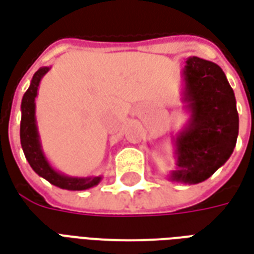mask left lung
Returning a JSON list of instances; mask_svg holds the SVG:
<instances>
[{
  "label": "left lung",
  "instance_id": "8db88e82",
  "mask_svg": "<svg viewBox=\"0 0 254 254\" xmlns=\"http://www.w3.org/2000/svg\"><path fill=\"white\" fill-rule=\"evenodd\" d=\"M182 77L189 121L173 136L176 170L169 178L191 185L208 180L227 162L237 144L240 120L234 91L219 65L189 57Z\"/></svg>",
  "mask_w": 254,
  "mask_h": 254
}]
</instances>
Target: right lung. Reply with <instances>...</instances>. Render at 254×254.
<instances>
[{
  "label": "right lung",
  "mask_w": 254,
  "mask_h": 254,
  "mask_svg": "<svg viewBox=\"0 0 254 254\" xmlns=\"http://www.w3.org/2000/svg\"><path fill=\"white\" fill-rule=\"evenodd\" d=\"M50 70L49 66L38 69L31 80V84L21 100V122H20V141L21 148L24 151L25 159L38 176L47 181L66 190H85L89 188L96 187L102 181L99 177H69L57 171L50 162L47 160L43 152L41 143V136L38 132L35 117V98L42 77Z\"/></svg>",
  "instance_id": "1"
}]
</instances>
